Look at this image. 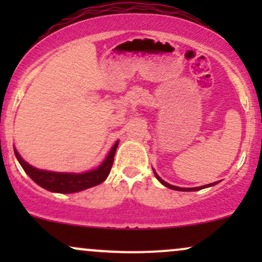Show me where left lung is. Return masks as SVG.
Listing matches in <instances>:
<instances>
[{"instance_id": "left-lung-1", "label": "left lung", "mask_w": 262, "mask_h": 262, "mask_svg": "<svg viewBox=\"0 0 262 262\" xmlns=\"http://www.w3.org/2000/svg\"><path fill=\"white\" fill-rule=\"evenodd\" d=\"M155 175H156V172H155ZM156 179H158L159 181H160L164 186H166V187H169V188H171V189H175V191H186V192H187V191H198V189H203V188H206V187H209V186L217 185V182H213V183H209V185L201 186V187H193V188H181V187H176V186H172V185H170V183L165 182L164 180H162L161 177H160V176H158V175H156Z\"/></svg>"}]
</instances>
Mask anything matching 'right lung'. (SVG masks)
<instances>
[{"mask_svg":"<svg viewBox=\"0 0 262 262\" xmlns=\"http://www.w3.org/2000/svg\"><path fill=\"white\" fill-rule=\"evenodd\" d=\"M118 141L113 145L112 150L106 158V160L102 162L98 169L89 171L85 173H60L52 172V171L38 170L31 166L29 164L20 158L18 151L14 149L17 160L19 161L20 166L26 171V173L34 181L37 185L40 186L48 191L59 192V193H73V192H79L82 189L93 187V186L100 185L107 179L110 175V171L112 169L114 154H116Z\"/></svg>","mask_w":262,"mask_h":262,"instance_id":"right-lung-1","label":"right lung"}]
</instances>
